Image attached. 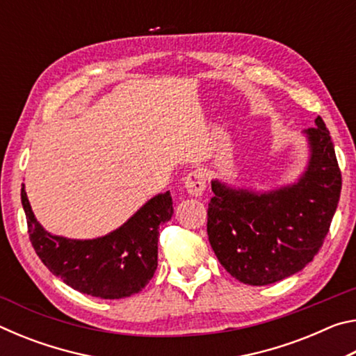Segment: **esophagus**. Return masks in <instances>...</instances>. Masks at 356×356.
I'll return each instance as SVG.
<instances>
[{
  "label": "esophagus",
  "mask_w": 356,
  "mask_h": 356,
  "mask_svg": "<svg viewBox=\"0 0 356 356\" xmlns=\"http://www.w3.org/2000/svg\"><path fill=\"white\" fill-rule=\"evenodd\" d=\"M185 184V190L190 196H201L204 190H206V176L201 170H195L186 174V177L184 179Z\"/></svg>",
  "instance_id": "34e87169"
}]
</instances>
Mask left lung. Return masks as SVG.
<instances>
[{
	"label": "left lung",
	"mask_w": 356,
	"mask_h": 356,
	"mask_svg": "<svg viewBox=\"0 0 356 356\" xmlns=\"http://www.w3.org/2000/svg\"><path fill=\"white\" fill-rule=\"evenodd\" d=\"M301 131L308 161L295 182L270 190L212 180L209 242L243 284L267 286L303 270L323 243L341 196L334 144L321 116Z\"/></svg>",
	"instance_id": "left-lung-1"
}]
</instances>
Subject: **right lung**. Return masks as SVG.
<instances>
[{
	"instance_id": "right-lung-1",
	"label": "right lung",
	"mask_w": 356,
	"mask_h": 356,
	"mask_svg": "<svg viewBox=\"0 0 356 356\" xmlns=\"http://www.w3.org/2000/svg\"><path fill=\"white\" fill-rule=\"evenodd\" d=\"M29 240L50 272L81 293L105 300L135 295L156 270L159 227L174 213L170 191L150 197L114 231L95 238H69L48 232L34 216L22 184Z\"/></svg>"
}]
</instances>
